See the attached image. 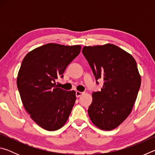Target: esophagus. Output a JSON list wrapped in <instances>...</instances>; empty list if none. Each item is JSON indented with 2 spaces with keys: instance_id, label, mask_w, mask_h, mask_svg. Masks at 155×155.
Returning <instances> with one entry per match:
<instances>
[{
  "instance_id": "obj_1",
  "label": "esophagus",
  "mask_w": 155,
  "mask_h": 155,
  "mask_svg": "<svg viewBox=\"0 0 155 155\" xmlns=\"http://www.w3.org/2000/svg\"><path fill=\"white\" fill-rule=\"evenodd\" d=\"M84 93L83 92H81V91H76V96L77 97V98H78V97H80L83 95Z\"/></svg>"
}]
</instances>
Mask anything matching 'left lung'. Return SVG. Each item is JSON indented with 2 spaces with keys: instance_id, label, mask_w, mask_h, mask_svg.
Instances as JSON below:
<instances>
[{
  "instance_id": "left-lung-1",
  "label": "left lung",
  "mask_w": 155,
  "mask_h": 155,
  "mask_svg": "<svg viewBox=\"0 0 155 155\" xmlns=\"http://www.w3.org/2000/svg\"><path fill=\"white\" fill-rule=\"evenodd\" d=\"M82 52L96 80H104L101 91L92 94L89 116L100 129H114L130 115L137 98L141 85L137 63L112 44L84 46Z\"/></svg>"
}]
</instances>
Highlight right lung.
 Instances as JSON below:
<instances>
[{"label": "right lung", "instance_id": "1", "mask_svg": "<svg viewBox=\"0 0 155 155\" xmlns=\"http://www.w3.org/2000/svg\"><path fill=\"white\" fill-rule=\"evenodd\" d=\"M80 45L49 43L30 51L22 60L17 77L21 100L31 118L44 129L57 130L69 117L76 91L57 87L55 81L80 53Z\"/></svg>", "mask_w": 155, "mask_h": 155}]
</instances>
